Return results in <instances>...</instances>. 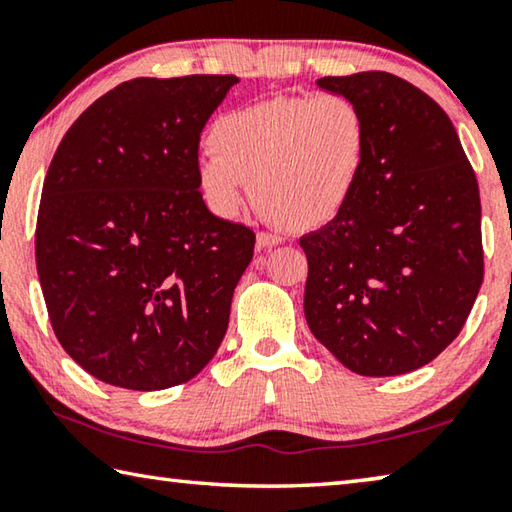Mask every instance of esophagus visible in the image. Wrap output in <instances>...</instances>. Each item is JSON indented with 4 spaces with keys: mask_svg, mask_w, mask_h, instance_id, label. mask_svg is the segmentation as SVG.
<instances>
[{
    "mask_svg": "<svg viewBox=\"0 0 512 512\" xmlns=\"http://www.w3.org/2000/svg\"><path fill=\"white\" fill-rule=\"evenodd\" d=\"M277 244H282L280 235H271V232H259L257 235V248H271Z\"/></svg>",
    "mask_w": 512,
    "mask_h": 512,
    "instance_id": "obj_1",
    "label": "esophagus"
}]
</instances>
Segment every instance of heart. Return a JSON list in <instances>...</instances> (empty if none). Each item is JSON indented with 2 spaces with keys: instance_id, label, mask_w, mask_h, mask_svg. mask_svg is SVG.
<instances>
[{
  "instance_id": "obj_1",
  "label": "heart",
  "mask_w": 512,
  "mask_h": 512,
  "mask_svg": "<svg viewBox=\"0 0 512 512\" xmlns=\"http://www.w3.org/2000/svg\"><path fill=\"white\" fill-rule=\"evenodd\" d=\"M370 133L343 94L280 97L225 112L207 133L198 187L219 216H235L250 183L257 210L289 230L334 221L357 192Z\"/></svg>"
}]
</instances>
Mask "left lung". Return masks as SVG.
Listing matches in <instances>:
<instances>
[{
  "label": "left lung",
  "instance_id": "obj_1",
  "mask_svg": "<svg viewBox=\"0 0 512 512\" xmlns=\"http://www.w3.org/2000/svg\"><path fill=\"white\" fill-rule=\"evenodd\" d=\"M316 83L357 103L370 146L345 212L300 239L307 323L357 375H404L456 339L479 296V183L452 119L409 81L359 72Z\"/></svg>",
  "mask_w": 512,
  "mask_h": 512
}]
</instances>
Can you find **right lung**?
I'll return each instance as SVG.
<instances>
[{
	"label": "right lung",
	"mask_w": 512,
	"mask_h": 512,
	"mask_svg": "<svg viewBox=\"0 0 512 512\" xmlns=\"http://www.w3.org/2000/svg\"><path fill=\"white\" fill-rule=\"evenodd\" d=\"M235 83H121L69 126L49 164L36 223L42 296L63 350L106 384H185L223 341L255 232L207 210L198 144Z\"/></svg>",
	"instance_id": "add662e5"
}]
</instances>
